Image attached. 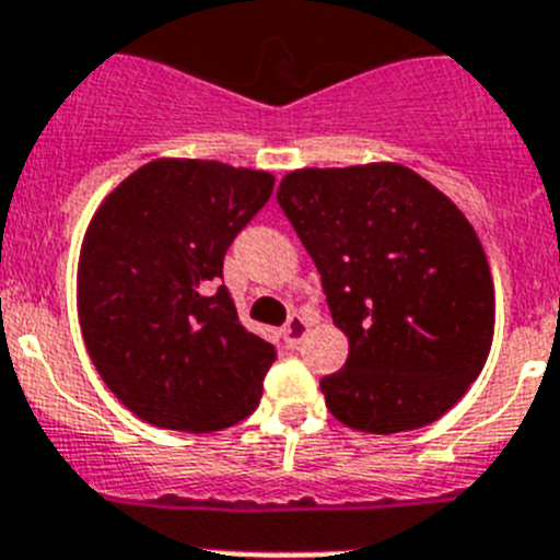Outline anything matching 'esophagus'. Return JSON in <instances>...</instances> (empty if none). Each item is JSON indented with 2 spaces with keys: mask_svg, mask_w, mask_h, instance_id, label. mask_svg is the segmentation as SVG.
Listing matches in <instances>:
<instances>
[{
  "mask_svg": "<svg viewBox=\"0 0 560 560\" xmlns=\"http://www.w3.org/2000/svg\"><path fill=\"white\" fill-rule=\"evenodd\" d=\"M308 336V319L303 314H291L289 323L283 325V339L289 348H300V341Z\"/></svg>",
  "mask_w": 560,
  "mask_h": 560,
  "instance_id": "34e87169",
  "label": "esophagus"
}]
</instances>
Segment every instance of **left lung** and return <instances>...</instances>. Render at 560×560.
Returning <instances> with one entry per match:
<instances>
[{
  "label": "left lung",
  "mask_w": 560,
  "mask_h": 560,
  "mask_svg": "<svg viewBox=\"0 0 560 560\" xmlns=\"http://www.w3.org/2000/svg\"><path fill=\"white\" fill-rule=\"evenodd\" d=\"M283 207L350 353L319 381L330 415L370 434L446 415L485 368L493 280L463 212L404 165L305 167L280 182Z\"/></svg>",
  "instance_id": "left-lung-1"
}]
</instances>
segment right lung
Masks as SVG:
<instances>
[{
    "mask_svg": "<svg viewBox=\"0 0 560 560\" xmlns=\"http://www.w3.org/2000/svg\"><path fill=\"white\" fill-rule=\"evenodd\" d=\"M275 176L201 160L131 173L89 224L78 316L97 373L162 429L219 432L257 409L277 350L237 319L224 255Z\"/></svg>",
    "mask_w": 560,
    "mask_h": 560,
    "instance_id": "obj_1",
    "label": "right lung"
}]
</instances>
